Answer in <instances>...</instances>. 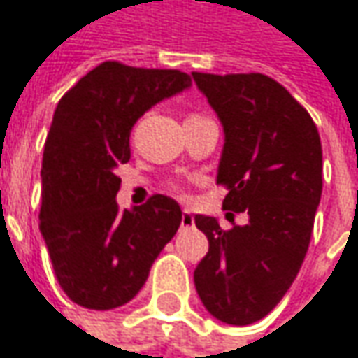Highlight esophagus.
<instances>
[{"label":"esophagus","mask_w":358,"mask_h":358,"mask_svg":"<svg viewBox=\"0 0 358 358\" xmlns=\"http://www.w3.org/2000/svg\"><path fill=\"white\" fill-rule=\"evenodd\" d=\"M180 226H182V228H190V226H194V216H192L190 212H182Z\"/></svg>","instance_id":"esophagus-1"}]
</instances>
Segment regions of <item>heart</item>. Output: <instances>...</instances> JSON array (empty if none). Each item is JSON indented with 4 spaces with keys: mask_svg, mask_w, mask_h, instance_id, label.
<instances>
[{
    "mask_svg": "<svg viewBox=\"0 0 358 358\" xmlns=\"http://www.w3.org/2000/svg\"><path fill=\"white\" fill-rule=\"evenodd\" d=\"M194 116H196V114H194ZM170 190H172V192H174V194L184 196V188H182V186H180V184H172V186H170Z\"/></svg>",
    "mask_w": 358,
    "mask_h": 358,
    "instance_id": "b5f03b06",
    "label": "heart"
}]
</instances>
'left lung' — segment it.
<instances>
[{"instance_id":"8db88e82","label":"left lung","mask_w":358,"mask_h":358,"mask_svg":"<svg viewBox=\"0 0 358 358\" xmlns=\"http://www.w3.org/2000/svg\"><path fill=\"white\" fill-rule=\"evenodd\" d=\"M224 126L216 184L224 210L248 212V224L222 230L196 214L208 252L194 285L212 317L226 324L264 319L301 271L322 192V146L317 124L299 101L264 73L192 71Z\"/></svg>"}]
</instances>
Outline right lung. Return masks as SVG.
I'll return each mask as SVG.
<instances>
[{
    "mask_svg": "<svg viewBox=\"0 0 358 358\" xmlns=\"http://www.w3.org/2000/svg\"><path fill=\"white\" fill-rule=\"evenodd\" d=\"M190 84L180 70L103 62L57 103L41 160L39 230L71 303L110 310L132 301L176 234L182 210L168 196L117 210L114 170L130 160L138 117Z\"/></svg>",
    "mask_w": 358,
    "mask_h": 358,
    "instance_id": "right-lung-1",
    "label": "right lung"
}]
</instances>
